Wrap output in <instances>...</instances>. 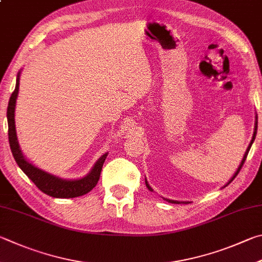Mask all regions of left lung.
Wrapping results in <instances>:
<instances>
[{"label": "left lung", "instance_id": "obj_1", "mask_svg": "<svg viewBox=\"0 0 262 262\" xmlns=\"http://www.w3.org/2000/svg\"><path fill=\"white\" fill-rule=\"evenodd\" d=\"M256 129H258V116H255V126H254V133H253V136H252V140H251V142H250V144H249V146H247V149H246V151H245V155H244V157H243V159H242V163H241V165L238 166V168H237V170L235 172V174L232 175V178L229 180V182H228L225 187H227L228 184L229 183H231L232 182V180H234L236 177H237V174L239 173V170H241V168L243 167V165H244V163H245V160H246V157H247V155H249V151H250V149H251V146H252V144H253V142H254V140H255V136H256ZM145 185H146V188L150 190V191H154V190H152V188L150 187L149 185V183H147V181H146V179H145ZM223 187V188H225ZM164 198V197H163ZM166 202H168V203H172V204H189L190 202H180V201H172V199H168V198H164Z\"/></svg>", "mask_w": 262, "mask_h": 262}]
</instances>
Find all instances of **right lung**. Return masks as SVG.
<instances>
[{"label":"right lung","mask_w":262,"mask_h":262,"mask_svg":"<svg viewBox=\"0 0 262 262\" xmlns=\"http://www.w3.org/2000/svg\"><path fill=\"white\" fill-rule=\"evenodd\" d=\"M20 72L19 71L16 80V88L11 94V97L9 99L7 118H8V135H9V143H10V149L15 158L16 163L19 167L25 173L28 178L32 180L37 188L42 192H45L54 198H74L82 196V194L88 193L90 190L96 187V184L101 177L102 167L104 161H105L107 154H104L101 158L95 163L90 172L85 175L84 178L78 180H66L56 177L54 174H50L46 170L37 168L36 166L30 163L25 156L23 155L20 146L18 143L17 132H16V122H15V108L17 96L19 93V79H20Z\"/></svg>","instance_id":"add662e5"}]
</instances>
